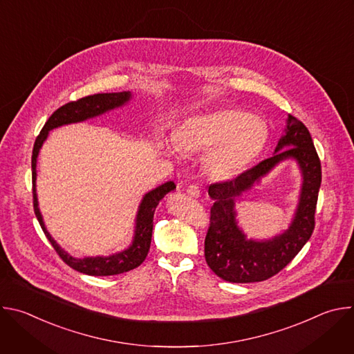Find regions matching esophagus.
<instances>
[{
    "instance_id": "esophagus-1",
    "label": "esophagus",
    "mask_w": 354,
    "mask_h": 354,
    "mask_svg": "<svg viewBox=\"0 0 354 354\" xmlns=\"http://www.w3.org/2000/svg\"><path fill=\"white\" fill-rule=\"evenodd\" d=\"M186 192H187V194H189L190 197H194V198L200 197V187H198L197 185H190Z\"/></svg>"
}]
</instances>
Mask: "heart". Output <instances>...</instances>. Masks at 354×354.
I'll list each match as a JSON object with an SVG mask.
<instances>
[{"label": "heart", "mask_w": 354, "mask_h": 354, "mask_svg": "<svg viewBox=\"0 0 354 354\" xmlns=\"http://www.w3.org/2000/svg\"><path fill=\"white\" fill-rule=\"evenodd\" d=\"M268 137L261 118L223 108L186 120L175 134V144L183 153H207V172L225 180L242 174L261 156Z\"/></svg>", "instance_id": "b5f03b06"}]
</instances>
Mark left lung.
<instances>
[{"instance_id": "1", "label": "left lung", "mask_w": 354, "mask_h": 354, "mask_svg": "<svg viewBox=\"0 0 354 354\" xmlns=\"http://www.w3.org/2000/svg\"><path fill=\"white\" fill-rule=\"evenodd\" d=\"M286 158L299 161L305 178L295 221L284 234L270 241H246L234 223L233 198ZM321 179V160L308 129L288 115L286 136L280 138L273 157L246 169L232 180L209 186L214 205L205 239V257L210 269L231 283L263 281L281 272L314 232Z\"/></svg>"}]
</instances>
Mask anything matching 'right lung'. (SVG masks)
I'll list each match as a JSON object with an SVG mask.
<instances>
[{"label":"right lung","instance_id":"obj_1","mask_svg":"<svg viewBox=\"0 0 354 354\" xmlns=\"http://www.w3.org/2000/svg\"><path fill=\"white\" fill-rule=\"evenodd\" d=\"M130 99L129 92H116V93H95L88 95L77 100H71V102L63 105L59 108L48 120L44 123L43 129L40 130L39 136L36 137V141L33 144L32 151V193H33V210L36 214V218L47 236V239L52 243L57 255L62 258V261L73 268L77 272L89 274V276H113L120 274L124 272H130L136 268H138L144 259L148 255L149 245H151V236H153V218L154 212L161 201V198L174 190L176 186L174 182H167L157 189L151 190L147 193L140 205V210L137 214V225H136V235L133 245L120 254L112 255L109 258H85V259H75L70 257L66 252L53 241L50 236L47 230L44 228L39 207H37V197H36V189H35V180H36V158L39 154V149L46 140L48 131L68 123L82 122L88 118L97 116L106 111H111L116 106H120L126 104Z\"/></svg>","mask_w":354,"mask_h":354}]
</instances>
